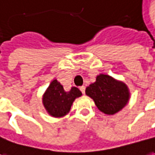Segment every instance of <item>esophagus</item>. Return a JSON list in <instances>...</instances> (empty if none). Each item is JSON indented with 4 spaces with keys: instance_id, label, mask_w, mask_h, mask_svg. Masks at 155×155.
<instances>
[{
    "instance_id": "esophagus-1",
    "label": "esophagus",
    "mask_w": 155,
    "mask_h": 155,
    "mask_svg": "<svg viewBox=\"0 0 155 155\" xmlns=\"http://www.w3.org/2000/svg\"><path fill=\"white\" fill-rule=\"evenodd\" d=\"M80 90H81V91L83 94H85V90H86V87H85V86H81V87H80Z\"/></svg>"
}]
</instances>
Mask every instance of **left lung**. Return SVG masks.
<instances>
[{
    "mask_svg": "<svg viewBox=\"0 0 155 155\" xmlns=\"http://www.w3.org/2000/svg\"><path fill=\"white\" fill-rule=\"evenodd\" d=\"M86 94L94 100L100 111L107 114L117 113L130 97L126 84L106 74L97 75L96 81L86 87Z\"/></svg>",
    "mask_w": 155,
    "mask_h": 155,
    "instance_id": "obj_1",
    "label": "left lung"
}]
</instances>
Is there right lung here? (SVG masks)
I'll use <instances>...</instances> for the list:
<instances>
[{"mask_svg": "<svg viewBox=\"0 0 155 155\" xmlns=\"http://www.w3.org/2000/svg\"><path fill=\"white\" fill-rule=\"evenodd\" d=\"M81 95V91L77 87H72L70 91L66 92L59 82L54 80L47 88L42 101L44 107L51 116L61 117L69 113L74 99Z\"/></svg>", "mask_w": 155, "mask_h": 155, "instance_id": "right-lung-1", "label": "right lung"}]
</instances>
